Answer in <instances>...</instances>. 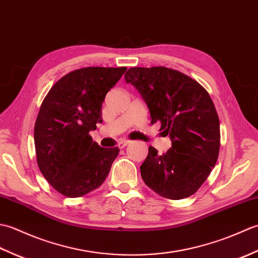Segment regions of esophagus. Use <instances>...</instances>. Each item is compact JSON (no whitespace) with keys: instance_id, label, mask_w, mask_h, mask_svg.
<instances>
[{"instance_id":"obj_1","label":"esophagus","mask_w":258,"mask_h":258,"mask_svg":"<svg viewBox=\"0 0 258 258\" xmlns=\"http://www.w3.org/2000/svg\"><path fill=\"white\" fill-rule=\"evenodd\" d=\"M128 144H130V141H127V140H122V141L118 142L117 146L119 147V149H124V147L127 146Z\"/></svg>"}]
</instances>
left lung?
<instances>
[{
	"mask_svg": "<svg viewBox=\"0 0 258 258\" xmlns=\"http://www.w3.org/2000/svg\"><path fill=\"white\" fill-rule=\"evenodd\" d=\"M124 78L143 97L151 123H160L172 140V147L162 155L149 147L140 167L144 183L168 200L193 195L220 153V119L210 94L188 75L164 67L131 68Z\"/></svg>",
	"mask_w": 258,
	"mask_h": 258,
	"instance_id": "left-lung-1",
	"label": "left lung"
}]
</instances>
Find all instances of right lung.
Wrapping results in <instances>:
<instances>
[{
	"mask_svg": "<svg viewBox=\"0 0 258 258\" xmlns=\"http://www.w3.org/2000/svg\"><path fill=\"white\" fill-rule=\"evenodd\" d=\"M126 68H83L64 75L42 102L34 126L36 161L52 187L80 197L103 184L118 147L98 146L90 132L102 123V104Z\"/></svg>",
	"mask_w": 258,
	"mask_h": 258,
	"instance_id": "1",
	"label": "right lung"
}]
</instances>
